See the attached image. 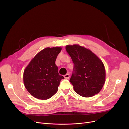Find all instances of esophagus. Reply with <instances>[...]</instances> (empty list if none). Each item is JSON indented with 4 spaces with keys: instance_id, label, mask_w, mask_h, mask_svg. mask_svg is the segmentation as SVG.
<instances>
[{
    "instance_id": "1",
    "label": "esophagus",
    "mask_w": 129,
    "mask_h": 129,
    "mask_svg": "<svg viewBox=\"0 0 129 129\" xmlns=\"http://www.w3.org/2000/svg\"><path fill=\"white\" fill-rule=\"evenodd\" d=\"M64 77L65 78H66V79H69V78H70V75H69V74H66V75H65L64 76Z\"/></svg>"
}]
</instances>
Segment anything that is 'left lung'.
I'll list each match as a JSON object with an SVG mask.
<instances>
[{
	"label": "left lung",
	"mask_w": 129,
	"mask_h": 129,
	"mask_svg": "<svg viewBox=\"0 0 129 129\" xmlns=\"http://www.w3.org/2000/svg\"><path fill=\"white\" fill-rule=\"evenodd\" d=\"M66 50L74 63L70 82L74 91L85 98L99 93L105 80L102 61L90 50L78 45H67Z\"/></svg>",
	"instance_id": "obj_1"
}]
</instances>
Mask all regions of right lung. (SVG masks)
I'll return each mask as SVG.
<instances>
[{
  "label": "right lung",
  "mask_w": 129,
  "mask_h": 129,
  "mask_svg": "<svg viewBox=\"0 0 129 129\" xmlns=\"http://www.w3.org/2000/svg\"><path fill=\"white\" fill-rule=\"evenodd\" d=\"M61 47H47L39 52L26 67L23 75L27 90L38 99L47 100L58 91L61 79L55 64Z\"/></svg>",
  "instance_id": "add662e5"
}]
</instances>
